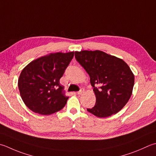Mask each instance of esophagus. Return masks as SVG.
I'll return each instance as SVG.
<instances>
[{"label":"esophagus","instance_id":"obj_1","mask_svg":"<svg viewBox=\"0 0 156 156\" xmlns=\"http://www.w3.org/2000/svg\"><path fill=\"white\" fill-rule=\"evenodd\" d=\"M84 93V88H81L80 91L77 92V94H78V95H80V94H82Z\"/></svg>","mask_w":156,"mask_h":156}]
</instances>
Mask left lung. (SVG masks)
I'll use <instances>...</instances> for the list:
<instances>
[{"label":"left lung","instance_id":"1","mask_svg":"<svg viewBox=\"0 0 156 156\" xmlns=\"http://www.w3.org/2000/svg\"><path fill=\"white\" fill-rule=\"evenodd\" d=\"M75 57L89 75L96 97L95 105L87 111L99 118L120 111L130 98L135 83V76L127 63L98 50L76 51Z\"/></svg>","mask_w":156,"mask_h":156}]
</instances>
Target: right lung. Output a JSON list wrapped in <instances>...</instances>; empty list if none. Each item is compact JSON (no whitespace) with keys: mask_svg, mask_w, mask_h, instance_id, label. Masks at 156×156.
<instances>
[{"mask_svg":"<svg viewBox=\"0 0 156 156\" xmlns=\"http://www.w3.org/2000/svg\"><path fill=\"white\" fill-rule=\"evenodd\" d=\"M74 55V51L50 53L32 61L22 69L18 88L30 110L50 115L66 105L69 97L65 95L59 80Z\"/></svg>","mask_w":156,"mask_h":156,"instance_id":"add662e5","label":"right lung"}]
</instances>
